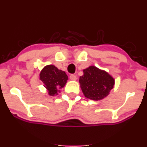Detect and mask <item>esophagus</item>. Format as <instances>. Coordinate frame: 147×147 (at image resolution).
Here are the masks:
<instances>
[{"label": "esophagus", "mask_w": 147, "mask_h": 147, "mask_svg": "<svg viewBox=\"0 0 147 147\" xmlns=\"http://www.w3.org/2000/svg\"><path fill=\"white\" fill-rule=\"evenodd\" d=\"M70 79L72 81H76V80H77V77H76V76L74 75H71L70 76Z\"/></svg>", "instance_id": "obj_1"}]
</instances>
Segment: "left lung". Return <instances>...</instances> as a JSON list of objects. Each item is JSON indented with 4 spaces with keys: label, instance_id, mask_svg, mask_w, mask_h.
Returning a JSON list of instances; mask_svg holds the SVG:
<instances>
[{
    "label": "left lung",
    "instance_id": "8db88e82",
    "mask_svg": "<svg viewBox=\"0 0 147 147\" xmlns=\"http://www.w3.org/2000/svg\"><path fill=\"white\" fill-rule=\"evenodd\" d=\"M79 84L86 97L94 101L106 98L114 88L115 79L109 72L90 65L83 70Z\"/></svg>",
    "mask_w": 147,
    "mask_h": 147
}]
</instances>
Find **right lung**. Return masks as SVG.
<instances>
[{
	"instance_id": "obj_1",
	"label": "right lung",
	"mask_w": 147,
	"mask_h": 147,
	"mask_svg": "<svg viewBox=\"0 0 147 147\" xmlns=\"http://www.w3.org/2000/svg\"><path fill=\"white\" fill-rule=\"evenodd\" d=\"M39 79L48 91V95L56 96L65 86L68 77L66 73L54 65H47L41 70Z\"/></svg>"
}]
</instances>
